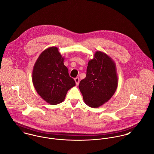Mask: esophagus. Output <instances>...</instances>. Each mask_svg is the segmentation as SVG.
Returning a JSON list of instances; mask_svg holds the SVG:
<instances>
[{
    "mask_svg": "<svg viewBox=\"0 0 154 154\" xmlns=\"http://www.w3.org/2000/svg\"><path fill=\"white\" fill-rule=\"evenodd\" d=\"M75 84H76V86H78L79 84V82H80V79L79 77H76L75 79Z\"/></svg>",
    "mask_w": 154,
    "mask_h": 154,
    "instance_id": "34e87169",
    "label": "esophagus"
}]
</instances>
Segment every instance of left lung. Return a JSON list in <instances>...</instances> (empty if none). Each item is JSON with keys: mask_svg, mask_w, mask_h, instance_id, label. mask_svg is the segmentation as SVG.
Wrapping results in <instances>:
<instances>
[{"mask_svg": "<svg viewBox=\"0 0 154 154\" xmlns=\"http://www.w3.org/2000/svg\"><path fill=\"white\" fill-rule=\"evenodd\" d=\"M117 86L115 62L105 53L96 51L88 62L86 78L79 86L84 102L91 108H98L111 98Z\"/></svg>", "mask_w": 154, "mask_h": 154, "instance_id": "8db88e82", "label": "left lung"}]
</instances>
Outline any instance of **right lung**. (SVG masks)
Segmentation results:
<instances>
[{
    "label": "right lung",
    "instance_id": "add662e5",
    "mask_svg": "<svg viewBox=\"0 0 154 154\" xmlns=\"http://www.w3.org/2000/svg\"><path fill=\"white\" fill-rule=\"evenodd\" d=\"M63 61L58 48L53 46L40 54L33 66L34 87L40 96L51 105L61 103L68 90L75 86Z\"/></svg>",
    "mask_w": 154,
    "mask_h": 154
}]
</instances>
